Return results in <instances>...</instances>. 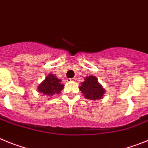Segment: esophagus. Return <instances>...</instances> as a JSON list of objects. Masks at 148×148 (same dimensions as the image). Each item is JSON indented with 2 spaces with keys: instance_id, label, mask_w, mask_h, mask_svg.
<instances>
[{
  "instance_id": "34e87169",
  "label": "esophagus",
  "mask_w": 148,
  "mask_h": 148,
  "mask_svg": "<svg viewBox=\"0 0 148 148\" xmlns=\"http://www.w3.org/2000/svg\"><path fill=\"white\" fill-rule=\"evenodd\" d=\"M67 81H68V82H75V81H76V79H75V78H71V79H67Z\"/></svg>"
}]
</instances>
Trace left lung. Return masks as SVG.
<instances>
[{
	"instance_id": "left-lung-1",
	"label": "left lung",
	"mask_w": 148,
	"mask_h": 148,
	"mask_svg": "<svg viewBox=\"0 0 148 148\" xmlns=\"http://www.w3.org/2000/svg\"><path fill=\"white\" fill-rule=\"evenodd\" d=\"M79 89L85 97L90 100L100 99L105 94V89L98 82L95 76L86 77L85 81L81 83Z\"/></svg>"
}]
</instances>
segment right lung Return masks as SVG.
<instances>
[{
	"label": "right lung",
	"instance_id": "1",
	"mask_svg": "<svg viewBox=\"0 0 148 148\" xmlns=\"http://www.w3.org/2000/svg\"><path fill=\"white\" fill-rule=\"evenodd\" d=\"M60 82L61 79L57 78L56 76L49 74L45 80L38 86V90L42 94L50 97L54 94H59L64 87V85H62Z\"/></svg>",
	"mask_w": 148,
	"mask_h": 148
}]
</instances>
